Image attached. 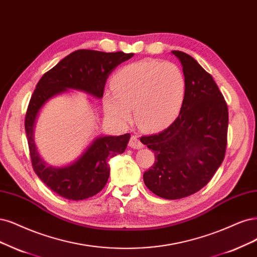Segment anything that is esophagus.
Listing matches in <instances>:
<instances>
[{
    "mask_svg": "<svg viewBox=\"0 0 257 257\" xmlns=\"http://www.w3.org/2000/svg\"><path fill=\"white\" fill-rule=\"evenodd\" d=\"M128 146H130V148H132V149H137V150L144 148L143 143H141V141L138 139L137 136H132V137H131Z\"/></svg>",
    "mask_w": 257,
    "mask_h": 257,
    "instance_id": "34e87169",
    "label": "esophagus"
}]
</instances>
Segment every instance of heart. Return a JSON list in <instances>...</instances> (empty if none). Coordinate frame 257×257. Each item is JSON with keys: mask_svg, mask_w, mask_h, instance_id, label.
I'll use <instances>...</instances> for the list:
<instances>
[{"mask_svg": "<svg viewBox=\"0 0 257 257\" xmlns=\"http://www.w3.org/2000/svg\"><path fill=\"white\" fill-rule=\"evenodd\" d=\"M186 95V78L173 63L143 59L121 68L112 77V90L105 93V111L127 122L135 107L141 126L155 131L178 118Z\"/></svg>", "mask_w": 257, "mask_h": 257, "instance_id": "1", "label": "heart"}]
</instances>
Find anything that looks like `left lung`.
<instances>
[{
	"instance_id": "left-lung-1",
	"label": "left lung",
	"mask_w": 257,
	"mask_h": 257,
	"mask_svg": "<svg viewBox=\"0 0 257 257\" xmlns=\"http://www.w3.org/2000/svg\"><path fill=\"white\" fill-rule=\"evenodd\" d=\"M171 53L186 78L184 104L169 127L140 141L155 154L153 167L144 173L146 186L158 197L178 200L204 187L222 164L228 110L213 76L190 55Z\"/></svg>"
}]
</instances>
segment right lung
<instances>
[{"label":"right lung","instance_id":"add662e5","mask_svg":"<svg viewBox=\"0 0 257 257\" xmlns=\"http://www.w3.org/2000/svg\"><path fill=\"white\" fill-rule=\"evenodd\" d=\"M133 56V53L77 50L61 59L38 82L26 111L25 132L34 171L58 196L78 201L100 192L109 178L108 159L125 151L131 135L95 137L73 163L50 166L40 157L34 139L41 108L50 99L68 90L84 91L101 99L109 74Z\"/></svg>","mask_w":257,"mask_h":257}]
</instances>
